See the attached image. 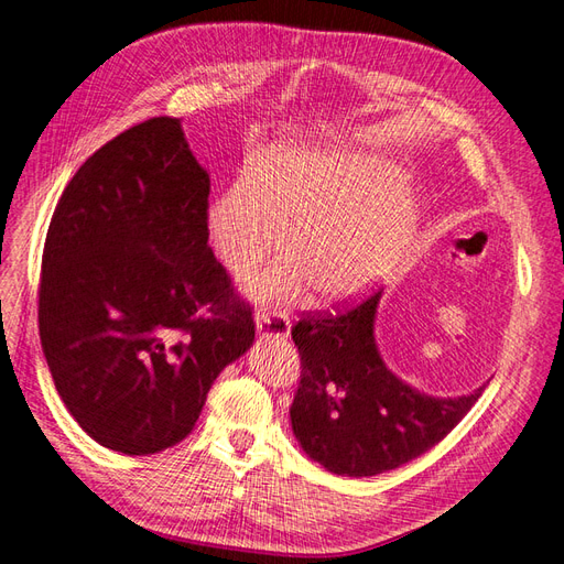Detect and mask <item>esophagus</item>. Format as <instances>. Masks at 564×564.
Masks as SVG:
<instances>
[{"instance_id": "obj_1", "label": "esophagus", "mask_w": 564, "mask_h": 564, "mask_svg": "<svg viewBox=\"0 0 564 564\" xmlns=\"http://www.w3.org/2000/svg\"><path fill=\"white\" fill-rule=\"evenodd\" d=\"M258 330L267 337H288L290 318L279 308H260L258 312Z\"/></svg>"}]
</instances>
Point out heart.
Wrapping results in <instances>:
<instances>
[{
  "mask_svg": "<svg viewBox=\"0 0 564 564\" xmlns=\"http://www.w3.org/2000/svg\"><path fill=\"white\" fill-rule=\"evenodd\" d=\"M398 187L401 175L377 161L279 148L213 204L210 236L227 267L243 274L293 229L295 256L252 279V290L290 300L314 281L323 297H347L384 274L410 241L414 208Z\"/></svg>",
  "mask_w": 564,
  "mask_h": 564,
  "instance_id": "heart-1",
  "label": "heart"
}]
</instances>
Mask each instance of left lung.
<instances>
[{
  "label": "left lung",
  "instance_id": "obj_1",
  "mask_svg": "<svg viewBox=\"0 0 564 564\" xmlns=\"http://www.w3.org/2000/svg\"><path fill=\"white\" fill-rule=\"evenodd\" d=\"M379 290L360 302L302 312L293 325L300 381L290 422L304 452L330 474L366 478L438 445L482 389L431 398L403 384L381 360L372 323Z\"/></svg>",
  "mask_w": 564,
  "mask_h": 564
}]
</instances>
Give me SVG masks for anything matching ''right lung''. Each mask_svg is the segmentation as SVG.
<instances>
[{
	"label": "right lung",
	"instance_id": "1",
	"mask_svg": "<svg viewBox=\"0 0 564 564\" xmlns=\"http://www.w3.org/2000/svg\"><path fill=\"white\" fill-rule=\"evenodd\" d=\"M210 177L180 119L131 126L72 175L46 231L40 337L53 384L102 447L192 433L215 377L256 339L208 246Z\"/></svg>",
	"mask_w": 564,
	"mask_h": 564
}]
</instances>
